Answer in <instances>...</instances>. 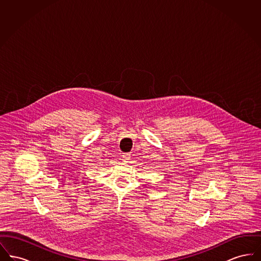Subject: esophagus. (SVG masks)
Instances as JSON below:
<instances>
[{"mask_svg":"<svg viewBox=\"0 0 261 261\" xmlns=\"http://www.w3.org/2000/svg\"><path fill=\"white\" fill-rule=\"evenodd\" d=\"M129 160H130V154H129V153L126 152V153L122 154V161H123V162H128Z\"/></svg>","mask_w":261,"mask_h":261,"instance_id":"esophagus-1","label":"esophagus"}]
</instances>
